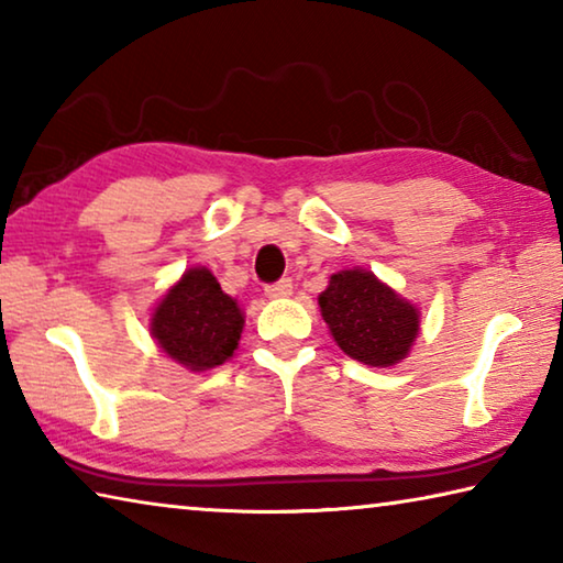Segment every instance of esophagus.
<instances>
[{"label":"esophagus","mask_w":563,"mask_h":563,"mask_svg":"<svg viewBox=\"0 0 563 563\" xmlns=\"http://www.w3.org/2000/svg\"><path fill=\"white\" fill-rule=\"evenodd\" d=\"M265 295H268L271 300H283V298H290L292 295V280L290 278H283L278 283H273L265 288Z\"/></svg>","instance_id":"1"}]
</instances>
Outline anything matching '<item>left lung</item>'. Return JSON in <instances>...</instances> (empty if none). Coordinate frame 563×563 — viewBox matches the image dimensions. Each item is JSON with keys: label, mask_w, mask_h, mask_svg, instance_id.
Instances as JSON below:
<instances>
[{"label": "left lung", "mask_w": 563, "mask_h": 563, "mask_svg": "<svg viewBox=\"0 0 563 563\" xmlns=\"http://www.w3.org/2000/svg\"><path fill=\"white\" fill-rule=\"evenodd\" d=\"M318 305L338 347L362 365L395 367L409 355L419 335L422 312L373 271L332 273Z\"/></svg>", "instance_id": "obj_1"}]
</instances>
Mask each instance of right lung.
Masks as SVG:
<instances>
[{
  "mask_svg": "<svg viewBox=\"0 0 563 563\" xmlns=\"http://www.w3.org/2000/svg\"><path fill=\"white\" fill-rule=\"evenodd\" d=\"M245 312L225 295L216 275L194 265L164 292L151 310V338L188 373L223 365L238 350Z\"/></svg>",
  "mask_w": 563,
  "mask_h": 563,
  "instance_id": "right-lung-1",
  "label": "right lung"
}]
</instances>
